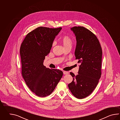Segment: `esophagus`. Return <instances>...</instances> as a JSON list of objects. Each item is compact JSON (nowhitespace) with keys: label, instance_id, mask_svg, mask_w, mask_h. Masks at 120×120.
Returning <instances> with one entry per match:
<instances>
[{"label":"esophagus","instance_id":"obj_1","mask_svg":"<svg viewBox=\"0 0 120 120\" xmlns=\"http://www.w3.org/2000/svg\"><path fill=\"white\" fill-rule=\"evenodd\" d=\"M63 73H64V75H67L69 73V72L68 71H63Z\"/></svg>","mask_w":120,"mask_h":120}]
</instances>
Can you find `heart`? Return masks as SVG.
Returning <instances> with one entry per match:
<instances>
[{"label": "heart", "instance_id": "obj_1", "mask_svg": "<svg viewBox=\"0 0 120 120\" xmlns=\"http://www.w3.org/2000/svg\"><path fill=\"white\" fill-rule=\"evenodd\" d=\"M61 42L63 45L64 48L69 46L71 47L72 41L71 38L67 36H64L61 39Z\"/></svg>", "mask_w": 120, "mask_h": 120}]
</instances>
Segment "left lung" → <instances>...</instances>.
Wrapping results in <instances>:
<instances>
[{"label": "left lung", "mask_w": 120, "mask_h": 120, "mask_svg": "<svg viewBox=\"0 0 120 120\" xmlns=\"http://www.w3.org/2000/svg\"><path fill=\"white\" fill-rule=\"evenodd\" d=\"M70 29L76 37L75 55L80 65L79 74L70 73L73 78L68 87L75 97L82 99L92 93L100 78L102 48L97 36L88 29L83 26Z\"/></svg>", "instance_id": "1"}]
</instances>
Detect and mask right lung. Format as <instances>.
I'll return each mask as SVG.
<instances>
[{
    "instance_id": "obj_1",
    "label": "right lung",
    "mask_w": 120,
    "mask_h": 120,
    "mask_svg": "<svg viewBox=\"0 0 120 120\" xmlns=\"http://www.w3.org/2000/svg\"><path fill=\"white\" fill-rule=\"evenodd\" d=\"M61 29L38 27L28 33L20 46L23 78L31 90L39 97L51 94L63 76V71L43 65Z\"/></svg>"
}]
</instances>
